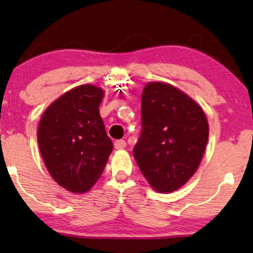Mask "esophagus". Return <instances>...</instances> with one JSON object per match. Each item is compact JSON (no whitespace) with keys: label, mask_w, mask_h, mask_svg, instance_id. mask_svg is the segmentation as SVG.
<instances>
[{"label":"esophagus","mask_w":253,"mask_h":253,"mask_svg":"<svg viewBox=\"0 0 253 253\" xmlns=\"http://www.w3.org/2000/svg\"><path fill=\"white\" fill-rule=\"evenodd\" d=\"M114 147L117 150H124L126 147V141L125 140H117L114 143Z\"/></svg>","instance_id":"esophagus-1"}]
</instances>
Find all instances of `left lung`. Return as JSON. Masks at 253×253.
<instances>
[{
	"label": "left lung",
	"mask_w": 253,
	"mask_h": 253,
	"mask_svg": "<svg viewBox=\"0 0 253 253\" xmlns=\"http://www.w3.org/2000/svg\"><path fill=\"white\" fill-rule=\"evenodd\" d=\"M143 130L133 150L153 189L172 193L196 172L210 134L205 112L176 86L149 82L141 94Z\"/></svg>",
	"instance_id": "8db88e82"
}]
</instances>
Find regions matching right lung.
I'll list each match as a JSON object with an SVG mask.
<instances>
[{
  "mask_svg": "<svg viewBox=\"0 0 253 253\" xmlns=\"http://www.w3.org/2000/svg\"><path fill=\"white\" fill-rule=\"evenodd\" d=\"M103 96L100 86L78 85L54 100L39 121L38 144L46 169L70 193L91 189L112 153L98 110Z\"/></svg>",
  "mask_w": 253,
  "mask_h": 253,
  "instance_id": "obj_1",
  "label": "right lung"
}]
</instances>
